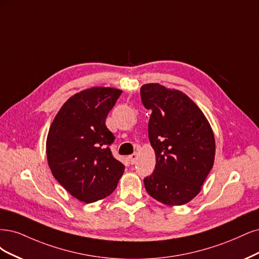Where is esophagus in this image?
I'll return each instance as SVG.
<instances>
[{"instance_id": "34e87169", "label": "esophagus", "mask_w": 259, "mask_h": 259, "mask_svg": "<svg viewBox=\"0 0 259 259\" xmlns=\"http://www.w3.org/2000/svg\"><path fill=\"white\" fill-rule=\"evenodd\" d=\"M137 159H138V154H132L128 157V160L131 164H135L137 162Z\"/></svg>"}]
</instances>
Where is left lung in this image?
Listing matches in <instances>:
<instances>
[{
    "mask_svg": "<svg viewBox=\"0 0 259 259\" xmlns=\"http://www.w3.org/2000/svg\"><path fill=\"white\" fill-rule=\"evenodd\" d=\"M140 93L142 103L152 111L148 138L156 154L155 170L144 179L145 189L164 204H185L199 194L213 166L212 128L180 90L146 84Z\"/></svg>",
    "mask_w": 259,
    "mask_h": 259,
    "instance_id": "left-lung-1",
    "label": "left lung"
}]
</instances>
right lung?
<instances>
[{
	"instance_id": "add662e5",
	"label": "right lung",
	"mask_w": 259,
	"mask_h": 259,
	"mask_svg": "<svg viewBox=\"0 0 259 259\" xmlns=\"http://www.w3.org/2000/svg\"><path fill=\"white\" fill-rule=\"evenodd\" d=\"M122 91L94 87L80 91L58 112L48 132L46 153L55 179L86 203L110 196L124 165L110 146L115 137L105 119Z\"/></svg>"
}]
</instances>
